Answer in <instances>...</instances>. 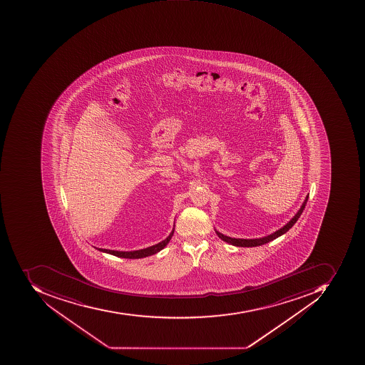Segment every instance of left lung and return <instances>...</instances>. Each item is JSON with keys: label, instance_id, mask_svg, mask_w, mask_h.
<instances>
[{"label": "left lung", "instance_id": "1", "mask_svg": "<svg viewBox=\"0 0 365 365\" xmlns=\"http://www.w3.org/2000/svg\"><path fill=\"white\" fill-rule=\"evenodd\" d=\"M308 197H309V194L306 196L305 200H304L303 205L298 210L297 214L289 220L285 226L282 227L279 230L275 231L274 234L269 235V236L263 237V238L260 239H236V238H230V237L224 236V235L220 234L218 231H216L217 236L220 237L222 240L226 241V242L230 243L232 246L236 247H257L262 246V245H265V243L269 242V241L274 240V239L279 238L282 235L285 234L292 227L295 225V222H297L298 218H299L300 215L303 212L304 208H305L306 204H307Z\"/></svg>", "mask_w": 365, "mask_h": 365}]
</instances>
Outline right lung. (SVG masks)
Here are the masks:
<instances>
[{
	"label": "right lung",
	"mask_w": 365,
	"mask_h": 365,
	"mask_svg": "<svg viewBox=\"0 0 365 365\" xmlns=\"http://www.w3.org/2000/svg\"><path fill=\"white\" fill-rule=\"evenodd\" d=\"M173 234L174 228L173 230H172L171 234H170V236L168 237L167 239H165V240L158 243V245H155V246L149 247V248L141 249V250L129 251V252H124V251L108 250V249H98V251H102V252L110 253V255H115V257H125V259H141V257H149V255H155V253L163 250V249L165 248V246H167L168 243H169V241L171 240Z\"/></svg>",
	"instance_id": "add662e5"
}]
</instances>
